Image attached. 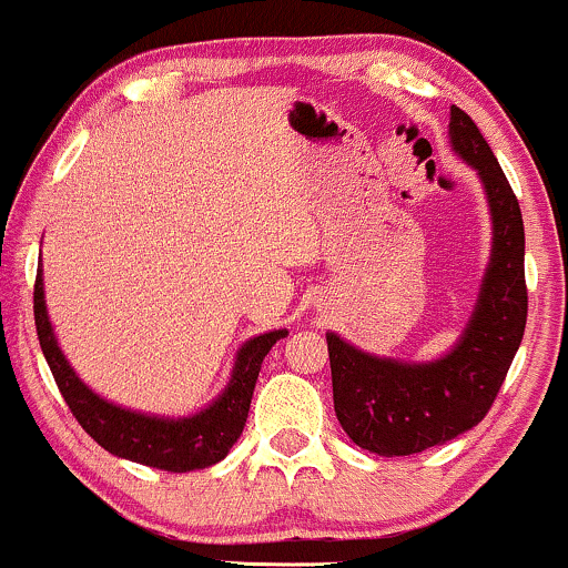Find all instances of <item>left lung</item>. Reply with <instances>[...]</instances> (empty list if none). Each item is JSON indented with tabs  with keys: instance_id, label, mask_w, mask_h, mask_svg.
Segmentation results:
<instances>
[{
	"instance_id": "left-lung-1",
	"label": "left lung",
	"mask_w": 568,
	"mask_h": 568,
	"mask_svg": "<svg viewBox=\"0 0 568 568\" xmlns=\"http://www.w3.org/2000/svg\"><path fill=\"white\" fill-rule=\"evenodd\" d=\"M452 146L484 181L494 247L484 288L459 344L435 363H397L328 334L334 408L344 433L379 456H408L454 440L497 400L520 347L529 312L524 216L491 146L462 109L452 106Z\"/></svg>"
}]
</instances>
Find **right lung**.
<instances>
[{
	"instance_id": "right-lung-1",
	"label": "right lung",
	"mask_w": 568,
	"mask_h": 568,
	"mask_svg": "<svg viewBox=\"0 0 568 568\" xmlns=\"http://www.w3.org/2000/svg\"><path fill=\"white\" fill-rule=\"evenodd\" d=\"M34 323L44 361L53 371L58 389L84 433L109 454L168 473L205 470L230 454L234 440L243 435L264 355L272 349V344L288 336V331H270V334L245 342V347L237 352L230 387L213 406L189 416V419H160V416L135 414V410L106 403L93 389L84 387L80 376L71 371L63 352L58 349L48 310H44L42 266L37 270L34 283Z\"/></svg>"
}]
</instances>
